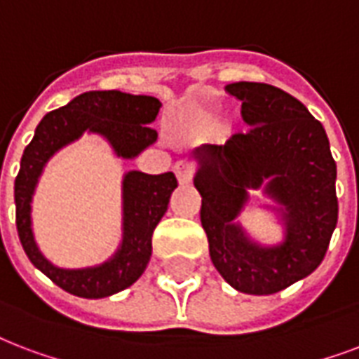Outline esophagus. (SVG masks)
<instances>
[{
    "label": "esophagus",
    "instance_id": "obj_1",
    "mask_svg": "<svg viewBox=\"0 0 359 359\" xmlns=\"http://www.w3.org/2000/svg\"><path fill=\"white\" fill-rule=\"evenodd\" d=\"M175 175L180 184H190L194 179V165L188 160H179L175 163Z\"/></svg>",
    "mask_w": 359,
    "mask_h": 359
}]
</instances>
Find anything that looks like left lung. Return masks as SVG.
I'll return each instance as SVG.
<instances>
[{
    "label": "left lung",
    "mask_w": 359,
    "mask_h": 359,
    "mask_svg": "<svg viewBox=\"0 0 359 359\" xmlns=\"http://www.w3.org/2000/svg\"><path fill=\"white\" fill-rule=\"evenodd\" d=\"M250 130L224 144L194 150L201 226L216 271L237 292L277 294L309 277L324 259L337 226V165L324 126L294 95L264 82H233ZM252 189H264L285 226L278 245H262L238 216Z\"/></svg>",
    "instance_id": "1"
}]
</instances>
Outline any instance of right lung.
<instances>
[{
    "mask_svg": "<svg viewBox=\"0 0 359 359\" xmlns=\"http://www.w3.org/2000/svg\"><path fill=\"white\" fill-rule=\"evenodd\" d=\"M161 103L152 95H131L120 90L84 92L43 116L32 143L24 149L15 180L16 229L29 262L52 283L79 297L100 299L118 294L143 275L152 254V233L165 215L177 188L175 175L128 171L122 179V243L111 258L94 267L64 269L50 264L35 243L32 199L46 161L88 131L105 139L114 154L133 160L156 143L150 128Z\"/></svg>",
    "mask_w": 359,
    "mask_h": 359,
    "instance_id": "right-lung-1",
    "label": "right lung"
}]
</instances>
